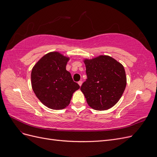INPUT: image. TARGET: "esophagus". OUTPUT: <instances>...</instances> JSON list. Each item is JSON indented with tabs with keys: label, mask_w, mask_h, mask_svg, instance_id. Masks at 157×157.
<instances>
[{
	"label": "esophagus",
	"mask_w": 157,
	"mask_h": 157,
	"mask_svg": "<svg viewBox=\"0 0 157 157\" xmlns=\"http://www.w3.org/2000/svg\"><path fill=\"white\" fill-rule=\"evenodd\" d=\"M78 84H79L80 86H81V85H82V80H80V81H78Z\"/></svg>",
	"instance_id": "obj_1"
}]
</instances>
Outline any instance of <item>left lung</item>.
I'll use <instances>...</instances> for the list:
<instances>
[{"instance_id":"8db88e82","label":"left lung","mask_w":157,"mask_h":157,"mask_svg":"<svg viewBox=\"0 0 157 157\" xmlns=\"http://www.w3.org/2000/svg\"><path fill=\"white\" fill-rule=\"evenodd\" d=\"M87 79L80 87L88 105L104 111L119 101L126 86L123 65L109 56L85 59Z\"/></svg>"}]
</instances>
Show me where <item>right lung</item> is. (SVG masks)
Returning a JSON list of instances; mask_svg holds the SVG:
<instances>
[{"label": "right lung", "mask_w": 157, "mask_h": 157, "mask_svg": "<svg viewBox=\"0 0 157 157\" xmlns=\"http://www.w3.org/2000/svg\"><path fill=\"white\" fill-rule=\"evenodd\" d=\"M69 58L58 52L44 55L31 71V85L38 99L55 110L69 105L73 94L80 88L66 70Z\"/></svg>", "instance_id": "right-lung-1"}]
</instances>
